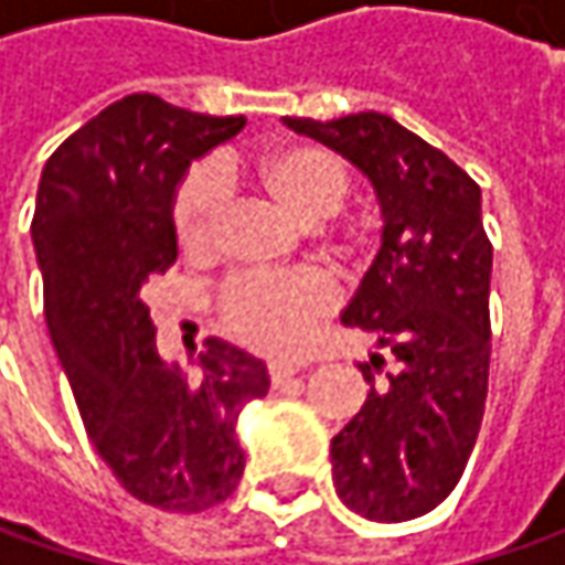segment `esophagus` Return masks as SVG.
<instances>
[{
	"label": "esophagus",
	"mask_w": 565,
	"mask_h": 565,
	"mask_svg": "<svg viewBox=\"0 0 565 565\" xmlns=\"http://www.w3.org/2000/svg\"><path fill=\"white\" fill-rule=\"evenodd\" d=\"M298 380V371L289 367V364H270V383L273 390H282V386H289Z\"/></svg>",
	"instance_id": "34e87169"
}]
</instances>
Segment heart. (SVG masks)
<instances>
[{"instance_id": "obj_1", "label": "heart", "mask_w": 565, "mask_h": 565, "mask_svg": "<svg viewBox=\"0 0 565 565\" xmlns=\"http://www.w3.org/2000/svg\"><path fill=\"white\" fill-rule=\"evenodd\" d=\"M228 179V172H223ZM270 204H276L295 226L315 228L327 223L349 198V169L330 150L315 143H282L267 150L245 172ZM223 216L220 182L210 169H194L188 175L172 206L179 245L191 257H204L216 245ZM359 250L355 235H333L327 242V254L345 260ZM333 289L315 273H292L279 279L248 276L232 282L220 311L228 333L245 345L270 355H292L305 345L315 323L330 311Z\"/></svg>"}]
</instances>
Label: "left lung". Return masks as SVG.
Listing matches in <instances>:
<instances>
[{
  "label": "left lung",
  "mask_w": 565,
  "mask_h": 565,
  "mask_svg": "<svg viewBox=\"0 0 565 565\" xmlns=\"http://www.w3.org/2000/svg\"><path fill=\"white\" fill-rule=\"evenodd\" d=\"M282 125L337 150L377 194L380 248L339 315L374 337L371 364H361L371 393L333 437L330 459L349 510L408 522L459 484L484 418L493 248L481 188L444 150L380 113ZM383 354L391 371L377 381Z\"/></svg>",
  "instance_id": "left-lung-1"
}]
</instances>
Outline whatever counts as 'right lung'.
I'll return each mask as SVG.
<instances>
[{
  "label": "right lung",
  "instance_id": "1",
  "mask_svg": "<svg viewBox=\"0 0 565 565\" xmlns=\"http://www.w3.org/2000/svg\"><path fill=\"white\" fill-rule=\"evenodd\" d=\"M245 116H201L131 94L77 128L43 166L33 250L55 355L99 459L147 507L201 512L238 488L235 424L267 396V364L206 339L198 380L157 352L150 276L179 257L175 191L191 160L232 141Z\"/></svg>",
  "mask_w": 565,
  "mask_h": 565
}]
</instances>
